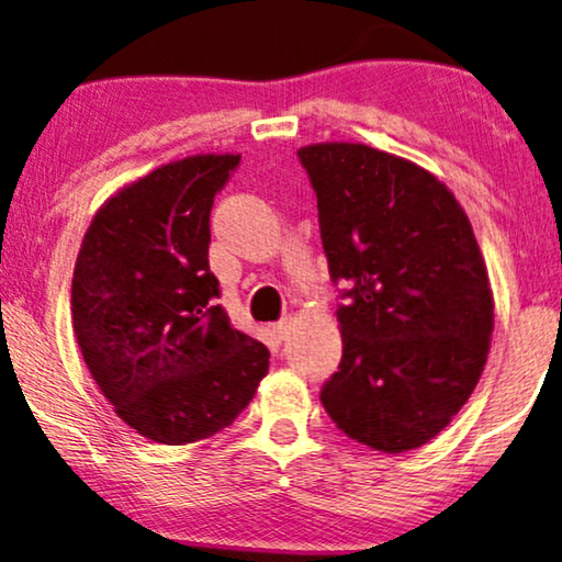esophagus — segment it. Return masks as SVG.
<instances>
[{
    "mask_svg": "<svg viewBox=\"0 0 562 562\" xmlns=\"http://www.w3.org/2000/svg\"><path fill=\"white\" fill-rule=\"evenodd\" d=\"M288 331H290V318H282V321H277V324H272V334L277 336V339H285Z\"/></svg>",
    "mask_w": 562,
    "mask_h": 562,
    "instance_id": "34e87169",
    "label": "esophagus"
}]
</instances>
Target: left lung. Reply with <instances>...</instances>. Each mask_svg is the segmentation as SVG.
Instances as JSON below:
<instances>
[{
  "instance_id": "8db88e82",
  "label": "left lung",
  "mask_w": 562,
  "mask_h": 562,
  "mask_svg": "<svg viewBox=\"0 0 562 562\" xmlns=\"http://www.w3.org/2000/svg\"><path fill=\"white\" fill-rule=\"evenodd\" d=\"M339 285V370L321 387L336 429L416 450L465 406L493 331V295L465 211L429 171L364 144L297 151Z\"/></svg>"
}]
</instances>
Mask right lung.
Here are the masks:
<instances>
[{
	"label": "right lung",
	"mask_w": 562,
	"mask_h": 562,
	"mask_svg": "<svg viewBox=\"0 0 562 562\" xmlns=\"http://www.w3.org/2000/svg\"><path fill=\"white\" fill-rule=\"evenodd\" d=\"M241 156L164 164L97 211L71 280V321L115 414L161 445L226 429L269 370V349L215 305L211 211Z\"/></svg>",
	"instance_id": "1"
}]
</instances>
